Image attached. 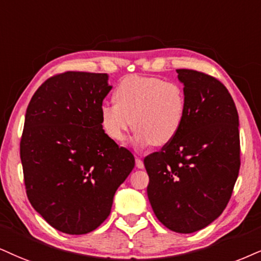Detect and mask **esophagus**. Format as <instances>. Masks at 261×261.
Here are the masks:
<instances>
[{
  "label": "esophagus",
  "mask_w": 261,
  "mask_h": 261,
  "mask_svg": "<svg viewBox=\"0 0 261 261\" xmlns=\"http://www.w3.org/2000/svg\"><path fill=\"white\" fill-rule=\"evenodd\" d=\"M136 166H137V168H139V169L144 168V162L139 159V157H136Z\"/></svg>",
  "instance_id": "34e87169"
}]
</instances>
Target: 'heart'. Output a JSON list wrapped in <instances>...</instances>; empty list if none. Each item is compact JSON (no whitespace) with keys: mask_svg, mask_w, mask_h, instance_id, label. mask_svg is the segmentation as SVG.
Wrapping results in <instances>:
<instances>
[{"mask_svg":"<svg viewBox=\"0 0 261 261\" xmlns=\"http://www.w3.org/2000/svg\"><path fill=\"white\" fill-rule=\"evenodd\" d=\"M114 99L99 108L102 130L114 141H123L134 125V144L139 147L168 145L188 115L184 88L157 77H125L116 87Z\"/></svg>","mask_w":261,"mask_h":261,"instance_id":"obj_1","label":"heart"}]
</instances>
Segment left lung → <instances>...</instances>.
Returning <instances> with one entry per match:
<instances>
[{
	"label": "left lung",
	"instance_id": "8db88e82",
	"mask_svg": "<svg viewBox=\"0 0 261 261\" xmlns=\"http://www.w3.org/2000/svg\"><path fill=\"white\" fill-rule=\"evenodd\" d=\"M188 115L179 136L144 160L153 213L169 230L191 233L213 223L229 203L240 172L236 106L223 83L179 69Z\"/></svg>",
	"mask_w": 261,
	"mask_h": 261
}]
</instances>
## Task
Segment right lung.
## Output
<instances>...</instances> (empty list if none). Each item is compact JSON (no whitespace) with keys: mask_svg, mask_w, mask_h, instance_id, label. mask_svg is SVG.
Returning a JSON list of instances; mask_svg holds the SVG:
<instances>
[{"mask_svg":"<svg viewBox=\"0 0 261 261\" xmlns=\"http://www.w3.org/2000/svg\"><path fill=\"white\" fill-rule=\"evenodd\" d=\"M108 81V73H60L42 83L27 109L20 160L28 198L64 233L95 230L136 163L100 125Z\"/></svg>","mask_w":261,"mask_h":261,"instance_id":"obj_1","label":"right lung"}]
</instances>
